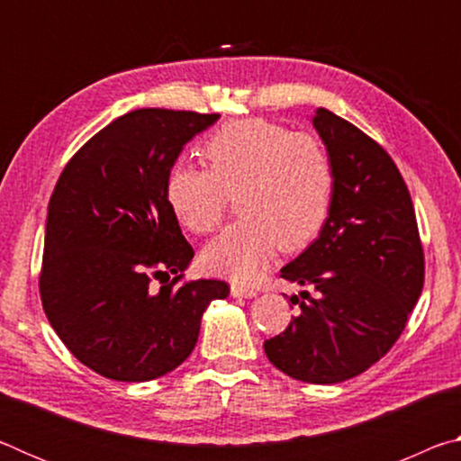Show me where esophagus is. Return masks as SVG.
<instances>
[{
    "label": "esophagus",
    "mask_w": 461,
    "mask_h": 461,
    "mask_svg": "<svg viewBox=\"0 0 461 461\" xmlns=\"http://www.w3.org/2000/svg\"><path fill=\"white\" fill-rule=\"evenodd\" d=\"M231 294L233 296H241V299H252V296H256V291L252 286H244V285H231Z\"/></svg>",
    "instance_id": "esophagus-1"
}]
</instances>
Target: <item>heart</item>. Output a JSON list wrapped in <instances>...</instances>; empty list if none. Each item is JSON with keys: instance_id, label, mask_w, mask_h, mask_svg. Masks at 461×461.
<instances>
[{"instance_id": "heart-1", "label": "heart", "mask_w": 461, "mask_h": 461, "mask_svg": "<svg viewBox=\"0 0 461 461\" xmlns=\"http://www.w3.org/2000/svg\"><path fill=\"white\" fill-rule=\"evenodd\" d=\"M207 168L175 165L167 201L178 223L212 233L238 197V220L203 249V267L217 276L249 283L276 248L309 246L330 212L333 168L317 138L262 118L221 126L203 144Z\"/></svg>"}]
</instances>
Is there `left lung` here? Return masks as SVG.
<instances>
[{
    "mask_svg": "<svg viewBox=\"0 0 461 461\" xmlns=\"http://www.w3.org/2000/svg\"><path fill=\"white\" fill-rule=\"evenodd\" d=\"M313 126L333 168L330 217L280 270L305 291L291 296L299 315L264 352L294 380L335 384L401 338L423 291L425 254L409 189L384 148L330 109H317Z\"/></svg>",
    "mask_w": 461,
    "mask_h": 461,
    "instance_id": "1",
    "label": "left lung"
}]
</instances>
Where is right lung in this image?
Returning <instances> with one entry per match:
<instances>
[{"label": "right lung", "mask_w": 461, "mask_h": 461, "mask_svg": "<svg viewBox=\"0 0 461 461\" xmlns=\"http://www.w3.org/2000/svg\"><path fill=\"white\" fill-rule=\"evenodd\" d=\"M217 118L134 109L87 140L54 186L42 307L68 352L109 380L146 382L175 370L197 343L203 311L230 294L223 280L181 283L194 252L167 201L183 146Z\"/></svg>", "instance_id": "add662e5"}]
</instances>
